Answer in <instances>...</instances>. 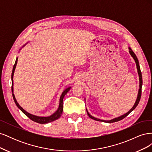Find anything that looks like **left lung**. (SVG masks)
<instances>
[{"instance_id":"obj_1","label":"left lung","mask_w":152,"mask_h":152,"mask_svg":"<svg viewBox=\"0 0 152 152\" xmlns=\"http://www.w3.org/2000/svg\"><path fill=\"white\" fill-rule=\"evenodd\" d=\"M128 49H129V52L130 55L132 56V58H133V59H134L135 63H136V68H137V73H138V76H139V81H140V86H139V87H140V89L138 90V93H137V98H136V102H135V103H134V105H133V107H132V108L131 110H129V111H128L127 113L122 115H121V116L115 117V118H114L113 119H111V120H108V121L102 120V119H99V118H96L94 117H93V116L89 114V113L88 112V111H87V110L86 108V111H87V115H88V116L91 118L93 119V120L97 121H100V122H107V123H112V122H115L119 121L122 120V119L125 118L126 117H127L128 115L132 111H133V110H134L136 108V107H137V104H138V103L140 102V98H141V87H142V75H141V70H140V66L138 59H137V57L136 56V54L134 53V52L132 51V50L131 49L130 47H129ZM84 99L86 101V99Z\"/></svg>"}]
</instances>
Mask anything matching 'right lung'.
Masks as SVG:
<instances>
[{
  "label": "right lung",
  "mask_w": 152,
  "mask_h": 152,
  "mask_svg": "<svg viewBox=\"0 0 152 152\" xmlns=\"http://www.w3.org/2000/svg\"><path fill=\"white\" fill-rule=\"evenodd\" d=\"M28 42H27L25 44H24L23 45V46L21 47V48L20 49V50L23 48L25 47V45L27 44H28ZM18 57L16 58V61H15V65H14L13 68H12V75H11L12 97H13L14 101H15V102L16 106H17V107H18V108H19L23 113L25 115H26L29 118H30L31 121H34L35 122H37L39 124H48V123L51 122L53 121H54L57 120L58 118H59V117H61V114H62V112H63V98H64V96H65V94L68 93V92L70 90L72 87H67V88L63 92L61 96H60V98H59V103L58 108L57 109V110H56V112H55L54 113H53L52 115H49L48 117H40V116L35 115L31 114V113H30L28 112H27L26 111H25V110L21 107V106L19 104H18V102L16 101V99L15 98V94H14V93H13V92H14V88H13V85H14L13 84V76H14V73H15V69H16V65H17V63H18Z\"/></svg>",
  "instance_id": "add662e5"
}]
</instances>
